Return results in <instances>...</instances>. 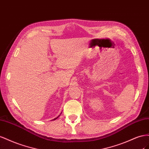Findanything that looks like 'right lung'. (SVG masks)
Instances as JSON below:
<instances>
[{
    "label": "right lung",
    "mask_w": 149,
    "mask_h": 149,
    "mask_svg": "<svg viewBox=\"0 0 149 149\" xmlns=\"http://www.w3.org/2000/svg\"><path fill=\"white\" fill-rule=\"evenodd\" d=\"M61 113H62V112H61ZM61 114H60V115H61ZM60 115H59V116H58L57 117H56V118H54V120H56V119H57V118H58V117L59 116H60Z\"/></svg>",
    "instance_id": "add662e5"
}]
</instances>
